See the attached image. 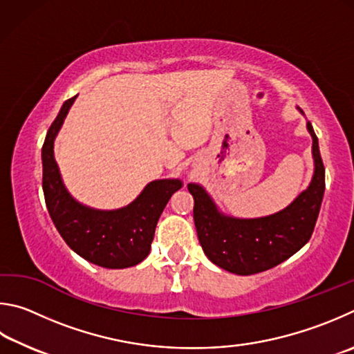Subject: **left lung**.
I'll use <instances>...</instances> for the list:
<instances>
[{"label":"left lung","mask_w":354,"mask_h":354,"mask_svg":"<svg viewBox=\"0 0 354 354\" xmlns=\"http://www.w3.org/2000/svg\"><path fill=\"white\" fill-rule=\"evenodd\" d=\"M306 127L313 136V180L281 212L257 219L225 216L203 187L188 185L194 197L193 214L199 243L209 261L221 269L236 275L259 274L286 261L311 238L325 193V167L311 122L308 121Z\"/></svg>","instance_id":"1"}]
</instances>
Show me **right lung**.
I'll return each mask as SVG.
<instances>
[{
    "instance_id": "1",
    "label": "right lung",
    "mask_w": 354,
    "mask_h": 354,
    "mask_svg": "<svg viewBox=\"0 0 354 354\" xmlns=\"http://www.w3.org/2000/svg\"><path fill=\"white\" fill-rule=\"evenodd\" d=\"M76 97L62 105L41 147L46 208L60 236L79 257L105 269L132 268L149 255L160 214L183 183L178 178L153 180L132 203L110 212L79 203L65 188L54 158V140Z\"/></svg>"
}]
</instances>
